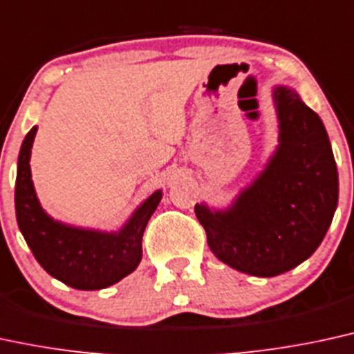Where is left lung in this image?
Returning a JSON list of instances; mask_svg holds the SVG:
<instances>
[{
  "label": "left lung",
  "instance_id": "1",
  "mask_svg": "<svg viewBox=\"0 0 354 354\" xmlns=\"http://www.w3.org/2000/svg\"><path fill=\"white\" fill-rule=\"evenodd\" d=\"M280 145L229 209L196 204L221 262L255 277L288 272L322 244L338 204V171L325 125L293 88L275 87Z\"/></svg>",
  "mask_w": 354,
  "mask_h": 354
}]
</instances>
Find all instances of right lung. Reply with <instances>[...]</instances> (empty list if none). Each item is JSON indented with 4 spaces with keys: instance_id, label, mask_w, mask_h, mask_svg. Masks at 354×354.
I'll list each match as a JSON object with an SVG mask.
<instances>
[{
    "instance_id": "obj_1",
    "label": "right lung",
    "mask_w": 354,
    "mask_h": 354,
    "mask_svg": "<svg viewBox=\"0 0 354 354\" xmlns=\"http://www.w3.org/2000/svg\"><path fill=\"white\" fill-rule=\"evenodd\" d=\"M37 127L21 145L15 206L19 231L41 267L77 290H100L131 274L142 261V237L161 201L153 193L118 232L72 227L46 214L36 198L29 158Z\"/></svg>"
}]
</instances>
